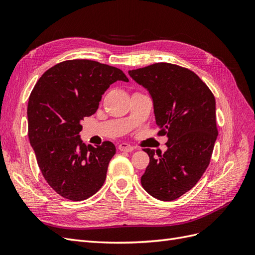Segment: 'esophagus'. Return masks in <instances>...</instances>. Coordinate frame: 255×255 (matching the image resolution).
Here are the masks:
<instances>
[{
  "label": "esophagus",
  "mask_w": 255,
  "mask_h": 255,
  "mask_svg": "<svg viewBox=\"0 0 255 255\" xmlns=\"http://www.w3.org/2000/svg\"><path fill=\"white\" fill-rule=\"evenodd\" d=\"M118 149L123 152H132L134 150V146L130 144H128V143H120L118 145Z\"/></svg>",
  "instance_id": "esophagus-1"
}]
</instances>
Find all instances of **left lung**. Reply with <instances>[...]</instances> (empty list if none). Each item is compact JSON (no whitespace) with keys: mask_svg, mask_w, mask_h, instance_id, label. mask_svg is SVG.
Returning <instances> with one entry per match:
<instances>
[{"mask_svg":"<svg viewBox=\"0 0 255 255\" xmlns=\"http://www.w3.org/2000/svg\"><path fill=\"white\" fill-rule=\"evenodd\" d=\"M153 100L159 135H167L164 154L151 149L141 176L144 190L160 201H172L190 190L210 165L218 136L216 102L206 84L189 69L157 63L129 70Z\"/></svg>","mask_w":255,"mask_h":255,"instance_id":"1","label":"left lung"}]
</instances>
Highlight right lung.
<instances>
[{"label":"right lung","mask_w":255,"mask_h":255,"mask_svg":"<svg viewBox=\"0 0 255 255\" xmlns=\"http://www.w3.org/2000/svg\"><path fill=\"white\" fill-rule=\"evenodd\" d=\"M117 81L128 79L116 67L66 60L45 71L29 96V142L45 181L61 197L82 201L103 186L116 146L85 144L81 121L97 112L102 95Z\"/></svg>","instance_id":"obj_1"}]
</instances>
